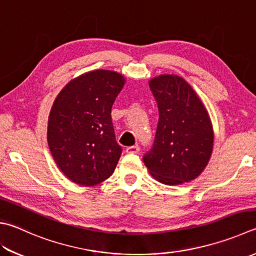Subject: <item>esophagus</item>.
Returning a JSON list of instances; mask_svg holds the SVG:
<instances>
[{"label": "esophagus", "mask_w": 256, "mask_h": 256, "mask_svg": "<svg viewBox=\"0 0 256 256\" xmlns=\"http://www.w3.org/2000/svg\"><path fill=\"white\" fill-rule=\"evenodd\" d=\"M139 150H140V148H139L138 144H134V146H130L126 148L127 154H137Z\"/></svg>", "instance_id": "34e87169"}]
</instances>
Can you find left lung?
I'll return each mask as SVG.
<instances>
[{
  "mask_svg": "<svg viewBox=\"0 0 256 256\" xmlns=\"http://www.w3.org/2000/svg\"><path fill=\"white\" fill-rule=\"evenodd\" d=\"M159 120L152 148L144 156L150 175L165 185L198 177L213 152L210 118L195 90L180 76L160 74L149 81Z\"/></svg>",
  "mask_w": 256,
  "mask_h": 256,
  "instance_id": "8db88e82",
  "label": "left lung"
}]
</instances>
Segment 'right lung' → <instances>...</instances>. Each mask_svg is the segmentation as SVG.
<instances>
[{
	"label": "right lung",
	"instance_id": "right-lung-1",
	"mask_svg": "<svg viewBox=\"0 0 256 256\" xmlns=\"http://www.w3.org/2000/svg\"><path fill=\"white\" fill-rule=\"evenodd\" d=\"M126 82L116 71L94 70L72 79L56 96L48 120V144L71 182L94 186L112 175L122 155L112 108Z\"/></svg>",
	"mask_w": 256,
	"mask_h": 256
}]
</instances>
